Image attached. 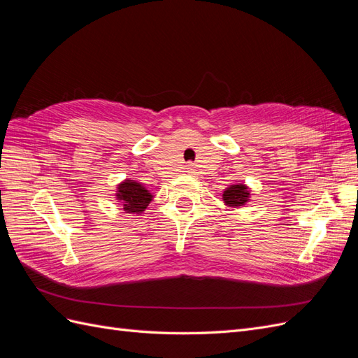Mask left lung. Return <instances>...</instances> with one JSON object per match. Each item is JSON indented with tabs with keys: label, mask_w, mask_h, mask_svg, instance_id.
Here are the masks:
<instances>
[{
	"label": "left lung",
	"mask_w": 358,
	"mask_h": 358,
	"mask_svg": "<svg viewBox=\"0 0 358 358\" xmlns=\"http://www.w3.org/2000/svg\"><path fill=\"white\" fill-rule=\"evenodd\" d=\"M249 191L245 185H231L224 192V201L230 206H242L248 201Z\"/></svg>",
	"instance_id": "obj_1"
}]
</instances>
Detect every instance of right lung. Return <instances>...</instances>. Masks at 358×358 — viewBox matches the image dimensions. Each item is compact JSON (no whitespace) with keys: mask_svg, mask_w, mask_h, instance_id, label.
<instances>
[{"mask_svg":"<svg viewBox=\"0 0 358 358\" xmlns=\"http://www.w3.org/2000/svg\"><path fill=\"white\" fill-rule=\"evenodd\" d=\"M117 189V199L122 200L124 210L128 213H142L152 200L150 192L137 182L125 180Z\"/></svg>","mask_w":358,"mask_h":358,"instance_id":"obj_1","label":"right lung"}]
</instances>
